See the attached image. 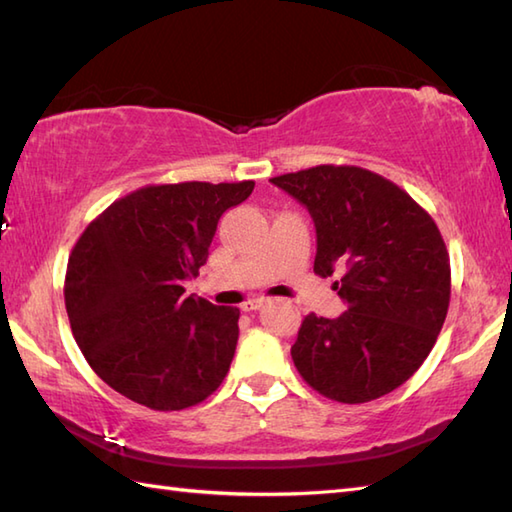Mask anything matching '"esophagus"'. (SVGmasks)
<instances>
[{
  "mask_svg": "<svg viewBox=\"0 0 512 512\" xmlns=\"http://www.w3.org/2000/svg\"><path fill=\"white\" fill-rule=\"evenodd\" d=\"M266 304V299H248V302L242 304V310H246V313H250V310H259Z\"/></svg>",
  "mask_w": 512,
  "mask_h": 512,
  "instance_id": "34e87169",
  "label": "esophagus"
}]
</instances>
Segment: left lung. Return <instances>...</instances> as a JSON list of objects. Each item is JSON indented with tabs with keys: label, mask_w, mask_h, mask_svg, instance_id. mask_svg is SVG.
Here are the masks:
<instances>
[{
	"label": "left lung",
	"mask_w": 512,
	"mask_h": 512,
	"mask_svg": "<svg viewBox=\"0 0 512 512\" xmlns=\"http://www.w3.org/2000/svg\"><path fill=\"white\" fill-rule=\"evenodd\" d=\"M308 208L315 273L348 310L304 317L290 348L319 395L364 404L413 377L433 350L450 302L448 250L426 210L390 179L359 166H315L270 179Z\"/></svg>",
	"instance_id": "obj_1"
}]
</instances>
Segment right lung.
I'll use <instances>...</instances> for the list:
<instances>
[{
    "label": "right lung",
    "instance_id": "add662e5",
    "mask_svg": "<svg viewBox=\"0 0 512 512\" xmlns=\"http://www.w3.org/2000/svg\"><path fill=\"white\" fill-rule=\"evenodd\" d=\"M255 182L144 186L86 226L68 257L64 299L90 368L153 410H184L224 382L239 308L186 297L217 222Z\"/></svg>",
    "mask_w": 512,
    "mask_h": 512
}]
</instances>
